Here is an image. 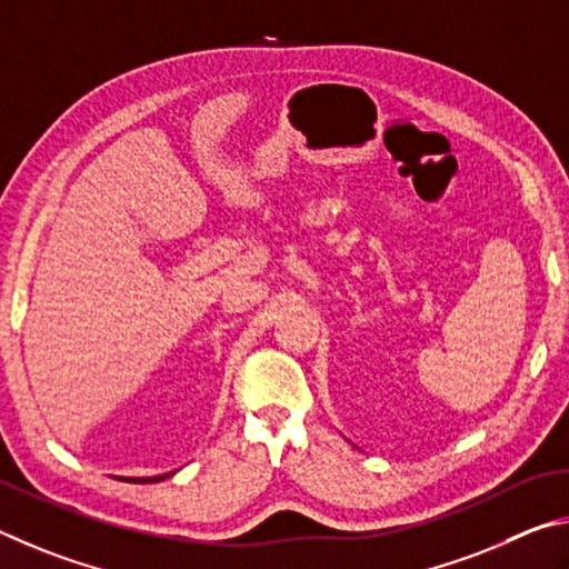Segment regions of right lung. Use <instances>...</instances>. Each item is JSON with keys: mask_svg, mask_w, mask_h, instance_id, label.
Segmentation results:
<instances>
[{"mask_svg": "<svg viewBox=\"0 0 569 569\" xmlns=\"http://www.w3.org/2000/svg\"><path fill=\"white\" fill-rule=\"evenodd\" d=\"M174 472H164V475H154V477H117V480L134 482V485H147V482H162V480H167V477H172Z\"/></svg>", "mask_w": 569, "mask_h": 569, "instance_id": "obj_1", "label": "right lung"}]
</instances>
